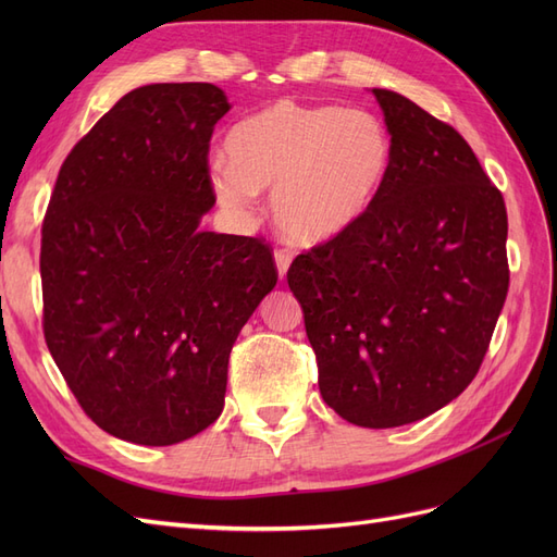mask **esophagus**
Masks as SVG:
<instances>
[{"mask_svg":"<svg viewBox=\"0 0 557 557\" xmlns=\"http://www.w3.org/2000/svg\"><path fill=\"white\" fill-rule=\"evenodd\" d=\"M274 260H276L278 276L285 278V274H288V267H290V262H293V252L285 250V248H276V250H274Z\"/></svg>","mask_w":557,"mask_h":557,"instance_id":"obj_1","label":"esophagus"}]
</instances>
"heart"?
<instances>
[{
    "label": "heart",
    "instance_id": "b5f03b06",
    "mask_svg": "<svg viewBox=\"0 0 557 557\" xmlns=\"http://www.w3.org/2000/svg\"><path fill=\"white\" fill-rule=\"evenodd\" d=\"M225 158L209 174L218 205L248 215L258 193L274 190L285 237L323 244L376 205L393 170V139L369 111L278 99L227 132Z\"/></svg>",
    "mask_w": 557,
    "mask_h": 557
}]
</instances>
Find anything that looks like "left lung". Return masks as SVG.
Returning <instances> with one entry per match:
<instances>
[{"label": "left lung", "instance_id": "1", "mask_svg": "<svg viewBox=\"0 0 557 557\" xmlns=\"http://www.w3.org/2000/svg\"><path fill=\"white\" fill-rule=\"evenodd\" d=\"M393 139L376 205L297 256L320 395L360 428H399L474 381L509 293L507 207L462 134L372 90Z\"/></svg>", "mask_w": 557, "mask_h": 557}]
</instances>
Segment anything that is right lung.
<instances>
[{"mask_svg":"<svg viewBox=\"0 0 557 557\" xmlns=\"http://www.w3.org/2000/svg\"><path fill=\"white\" fill-rule=\"evenodd\" d=\"M227 111L211 83L132 90L72 148L50 195L44 336L81 409L117 440L172 446L215 423L232 346L278 281L264 239L199 230Z\"/></svg>","mask_w":557,"mask_h":557,"instance_id":"1","label":"right lung"}]
</instances>
